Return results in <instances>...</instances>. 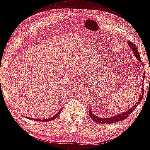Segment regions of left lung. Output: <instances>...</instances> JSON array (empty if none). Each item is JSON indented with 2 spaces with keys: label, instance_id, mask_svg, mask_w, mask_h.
<instances>
[{
  "label": "left lung",
  "instance_id": "1",
  "mask_svg": "<svg viewBox=\"0 0 150 150\" xmlns=\"http://www.w3.org/2000/svg\"><path fill=\"white\" fill-rule=\"evenodd\" d=\"M127 43H128V45L129 46V47L131 48V49L132 50L134 54L136 57L139 59V62H142V61H141V59L140 55H139V51H138V49H137V47H136V45H134V44H133L132 42H129V41L127 42ZM145 77H143V79ZM143 81H144V79H143ZM143 94H144V87H143V83H142V91H141V94L140 97H139V99L137 100L136 104L134 105V106L132 107L130 109H129L128 110H127L126 112H123L121 114H119V115H117L114 116V117H110V118H101V117H97V116H96L95 114H93L92 110L90 109L89 110L90 117H91L92 119H93L94 121H95V122L99 123H106V124H110V123L118 122V121H119L124 120V119L127 118V117H128L129 115H130V114L132 112V111L134 110L136 108H137V105L141 102V100H142V99L143 97Z\"/></svg>",
  "mask_w": 150,
  "mask_h": 150
}]
</instances>
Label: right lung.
I'll use <instances>...</instances> for the list:
<instances>
[{"mask_svg":"<svg viewBox=\"0 0 150 150\" xmlns=\"http://www.w3.org/2000/svg\"><path fill=\"white\" fill-rule=\"evenodd\" d=\"M61 111H62V110H59V111L58 112H57L56 115H54L53 116V117H51V118H49V119H43V120H41V119H32V118H30V117H27V118H29V119H33V120H35V121H43V122H47V121H53V120H54V119H55V118H57V117H58V115H59V114L61 112Z\"/></svg>","mask_w":150,"mask_h":150,"instance_id":"right-lung-1","label":"right lung"}]
</instances>
